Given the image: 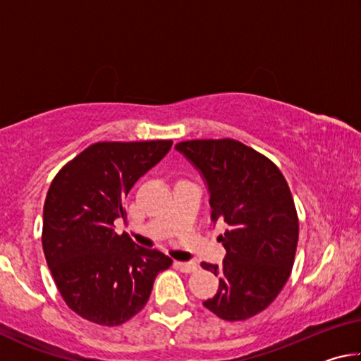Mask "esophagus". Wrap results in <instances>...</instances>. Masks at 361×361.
Listing matches in <instances>:
<instances>
[{
	"label": "esophagus",
	"instance_id": "1",
	"mask_svg": "<svg viewBox=\"0 0 361 361\" xmlns=\"http://www.w3.org/2000/svg\"><path fill=\"white\" fill-rule=\"evenodd\" d=\"M175 267L178 269V271L185 272V274H191L197 271V264L195 262H181V261H176L175 262Z\"/></svg>",
	"mask_w": 361,
	"mask_h": 361
}]
</instances>
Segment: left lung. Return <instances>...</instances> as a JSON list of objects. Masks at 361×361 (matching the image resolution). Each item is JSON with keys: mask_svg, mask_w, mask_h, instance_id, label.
<instances>
[{"mask_svg": "<svg viewBox=\"0 0 361 361\" xmlns=\"http://www.w3.org/2000/svg\"><path fill=\"white\" fill-rule=\"evenodd\" d=\"M175 148L204 175L212 221L228 226L218 237L223 266L200 264L219 276L204 305L228 322L252 319L279 296L295 262L299 221L288 183L271 159L237 140H188Z\"/></svg>", "mask_w": 361, "mask_h": 361, "instance_id": "obj_1", "label": "left lung"}]
</instances>
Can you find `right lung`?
I'll list each match as a JSON object with an SVG mask.
<instances>
[{"label": "right lung", "instance_id": "1", "mask_svg": "<svg viewBox=\"0 0 361 361\" xmlns=\"http://www.w3.org/2000/svg\"><path fill=\"white\" fill-rule=\"evenodd\" d=\"M172 140L99 142L59 170L42 212V250L60 296L102 326L130 320L172 259L118 234L124 200L140 176L172 148Z\"/></svg>", "mask_w": 361, "mask_h": 361}]
</instances>
